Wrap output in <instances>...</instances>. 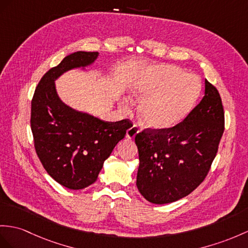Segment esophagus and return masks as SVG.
<instances>
[{"mask_svg": "<svg viewBox=\"0 0 248 248\" xmlns=\"http://www.w3.org/2000/svg\"><path fill=\"white\" fill-rule=\"evenodd\" d=\"M139 131H140V130H139L138 126L134 125L132 127H130L127 131H126V137H127L128 139H134L138 135Z\"/></svg>", "mask_w": 248, "mask_h": 248, "instance_id": "1", "label": "esophagus"}]
</instances>
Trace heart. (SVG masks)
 I'll return each instance as SVG.
<instances>
[{
    "label": "heart",
    "instance_id": "obj_1",
    "mask_svg": "<svg viewBox=\"0 0 248 248\" xmlns=\"http://www.w3.org/2000/svg\"><path fill=\"white\" fill-rule=\"evenodd\" d=\"M202 92L198 76L185 74L173 65H159L145 69L130 86V93L140 102L139 114L148 128L164 130L179 125L194 109ZM122 109L130 110L128 102Z\"/></svg>",
    "mask_w": 248,
    "mask_h": 248
}]
</instances>
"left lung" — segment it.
I'll list each match as a JSON object with an SVG mask.
<instances>
[{
    "label": "left lung",
    "instance_id": "obj_1",
    "mask_svg": "<svg viewBox=\"0 0 248 248\" xmlns=\"http://www.w3.org/2000/svg\"><path fill=\"white\" fill-rule=\"evenodd\" d=\"M224 132L220 93L205 80V95L179 125L136 136L137 187L147 201L166 204L189 195L206 178Z\"/></svg>",
    "mask_w": 248,
    "mask_h": 248
}]
</instances>
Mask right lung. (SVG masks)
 I'll list each match as a JSON object with an SVG mask.
<instances>
[{
    "instance_id": "obj_1",
    "label": "right lung",
    "mask_w": 248,
    "mask_h": 248,
    "mask_svg": "<svg viewBox=\"0 0 248 248\" xmlns=\"http://www.w3.org/2000/svg\"><path fill=\"white\" fill-rule=\"evenodd\" d=\"M99 52L77 51L42 77L31 100L30 126L42 165L58 183L83 189L98 179L104 161L132 124L128 119L105 122L77 111L60 100L54 81L64 72L86 67Z\"/></svg>"
}]
</instances>
